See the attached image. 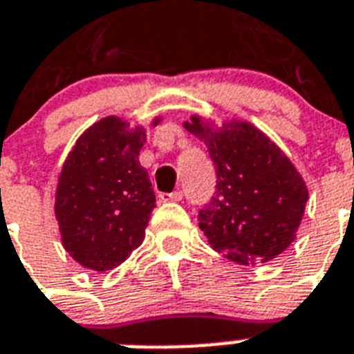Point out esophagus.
<instances>
[{
    "label": "esophagus",
    "mask_w": 354,
    "mask_h": 354,
    "mask_svg": "<svg viewBox=\"0 0 354 354\" xmlns=\"http://www.w3.org/2000/svg\"><path fill=\"white\" fill-rule=\"evenodd\" d=\"M182 198H183V192L182 191L162 192V194H160V200H163V202H180Z\"/></svg>",
    "instance_id": "34e87169"
}]
</instances>
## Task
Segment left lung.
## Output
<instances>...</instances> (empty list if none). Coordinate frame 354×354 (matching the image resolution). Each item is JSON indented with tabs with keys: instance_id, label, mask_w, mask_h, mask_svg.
I'll return each mask as SVG.
<instances>
[{
	"instance_id": "obj_1",
	"label": "left lung",
	"mask_w": 354,
	"mask_h": 354,
	"mask_svg": "<svg viewBox=\"0 0 354 354\" xmlns=\"http://www.w3.org/2000/svg\"><path fill=\"white\" fill-rule=\"evenodd\" d=\"M183 127L205 142L216 169V192L198 212L212 249L242 266L281 254L297 238L309 198L291 160L247 122L212 129L192 116Z\"/></svg>"
}]
</instances>
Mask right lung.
<instances>
[{"instance_id":"obj_1","label":"right lung","mask_w":354,"mask_h":354,"mask_svg":"<svg viewBox=\"0 0 354 354\" xmlns=\"http://www.w3.org/2000/svg\"><path fill=\"white\" fill-rule=\"evenodd\" d=\"M156 118L152 125H156ZM145 129L122 118L96 122L77 138L57 180L54 212L65 251L103 272L129 258L145 238L156 196L140 165Z\"/></svg>"}]
</instances>
